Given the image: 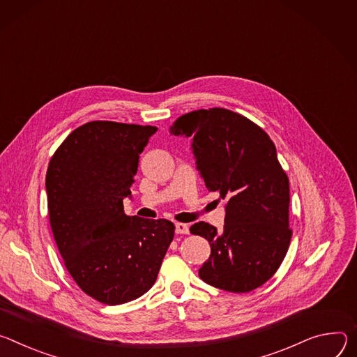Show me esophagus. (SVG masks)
I'll list each match as a JSON object with an SVG mask.
<instances>
[{
    "label": "esophagus",
    "mask_w": 357,
    "mask_h": 357,
    "mask_svg": "<svg viewBox=\"0 0 357 357\" xmlns=\"http://www.w3.org/2000/svg\"><path fill=\"white\" fill-rule=\"evenodd\" d=\"M188 232H190V228L187 224H183V222L176 224V234H188Z\"/></svg>",
    "instance_id": "34e87169"
}]
</instances>
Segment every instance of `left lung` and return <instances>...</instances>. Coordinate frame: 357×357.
Wrapping results in <instances>:
<instances>
[{
  "mask_svg": "<svg viewBox=\"0 0 357 357\" xmlns=\"http://www.w3.org/2000/svg\"><path fill=\"white\" fill-rule=\"evenodd\" d=\"M170 133L192 139L206 187L227 202L221 232L204 221L190 227L211 247L199 276L235 294L264 285L282 264L292 236L289 180L273 142L250 119L222 107L185 113Z\"/></svg>",
  "mask_w": 357,
  "mask_h": 357,
  "instance_id": "obj_1",
  "label": "left lung"
}]
</instances>
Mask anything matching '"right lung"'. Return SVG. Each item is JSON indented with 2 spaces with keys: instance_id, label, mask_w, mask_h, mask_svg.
<instances>
[{
  "instance_id": "1",
  "label": "right lung",
  "mask_w": 357,
  "mask_h": 357,
  "mask_svg": "<svg viewBox=\"0 0 357 357\" xmlns=\"http://www.w3.org/2000/svg\"><path fill=\"white\" fill-rule=\"evenodd\" d=\"M154 126L89 122L75 129L47 172L48 214L58 250L77 287L106 305L146 294L174 236L169 220L129 217L123 200Z\"/></svg>"
}]
</instances>
